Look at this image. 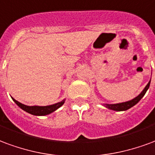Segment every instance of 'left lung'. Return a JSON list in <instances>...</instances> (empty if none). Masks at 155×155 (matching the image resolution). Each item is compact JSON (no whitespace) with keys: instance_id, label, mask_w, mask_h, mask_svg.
<instances>
[{"instance_id":"left-lung-1","label":"left lung","mask_w":155,"mask_h":155,"mask_svg":"<svg viewBox=\"0 0 155 155\" xmlns=\"http://www.w3.org/2000/svg\"><path fill=\"white\" fill-rule=\"evenodd\" d=\"M150 85V81L148 82V84L146 85V87H144V89L142 91L140 94L137 96L136 97L132 99L131 101H125V102H122V103H118V104H105V107L108 108V109H110V110H117V111H121V110H126L130 109V107H134L135 104H137L139 101H140L141 98L143 97L145 94V92L147 91V90L149 89Z\"/></svg>"}]
</instances>
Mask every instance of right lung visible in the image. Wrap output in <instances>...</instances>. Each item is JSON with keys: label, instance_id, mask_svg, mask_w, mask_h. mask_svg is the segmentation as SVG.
Segmentation results:
<instances>
[{"label": "right lung", "instance_id": "1", "mask_svg": "<svg viewBox=\"0 0 155 155\" xmlns=\"http://www.w3.org/2000/svg\"><path fill=\"white\" fill-rule=\"evenodd\" d=\"M13 101L16 103L18 107H20L22 110L26 111L28 113L31 114V115H35V116H45V115H48V114L54 112V110H56L58 108H59L64 105L65 100H63L60 102H58L54 105H50V106H45V107H39V106H25L24 104L20 103L16 100H15L14 98H12Z\"/></svg>", "mask_w": 155, "mask_h": 155}]
</instances>
